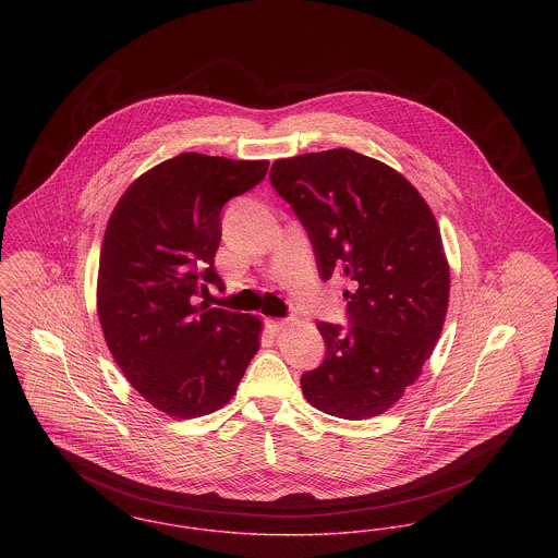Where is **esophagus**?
<instances>
[{"label": "esophagus", "instance_id": "esophagus-1", "mask_svg": "<svg viewBox=\"0 0 558 558\" xmlns=\"http://www.w3.org/2000/svg\"><path fill=\"white\" fill-rule=\"evenodd\" d=\"M290 317H286V319H268L266 322V328L270 330V332H279V330H283L286 326H290Z\"/></svg>", "mask_w": 558, "mask_h": 558}]
</instances>
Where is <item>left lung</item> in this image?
<instances>
[{"label": "left lung", "instance_id": "left-lung-1", "mask_svg": "<svg viewBox=\"0 0 558 558\" xmlns=\"http://www.w3.org/2000/svg\"><path fill=\"white\" fill-rule=\"evenodd\" d=\"M268 180L304 226L319 277L351 283L349 324H317L326 357L300 376L302 393L332 416H376L418 378L445 326L436 218L398 171L353 149L277 160Z\"/></svg>", "mask_w": 558, "mask_h": 558}]
</instances>
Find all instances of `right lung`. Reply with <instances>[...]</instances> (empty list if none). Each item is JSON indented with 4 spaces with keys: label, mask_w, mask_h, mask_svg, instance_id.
<instances>
[{
    "label": "right lung",
    "mask_w": 558,
    "mask_h": 558,
    "mask_svg": "<svg viewBox=\"0 0 558 558\" xmlns=\"http://www.w3.org/2000/svg\"><path fill=\"white\" fill-rule=\"evenodd\" d=\"M266 160L180 154L122 194L106 228L97 311L116 364L156 407L203 416L234 396L260 349V319L196 298L214 268L223 205L258 186Z\"/></svg>",
    "instance_id": "add662e5"
}]
</instances>
